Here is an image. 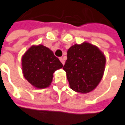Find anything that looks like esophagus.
<instances>
[{
	"label": "esophagus",
	"mask_w": 125,
	"mask_h": 125,
	"mask_svg": "<svg viewBox=\"0 0 125 125\" xmlns=\"http://www.w3.org/2000/svg\"><path fill=\"white\" fill-rule=\"evenodd\" d=\"M59 60H60V62H61L62 63L63 65V64L65 63V61H64V59H63V58H62V57H60V58H59Z\"/></svg>",
	"instance_id": "1"
}]
</instances>
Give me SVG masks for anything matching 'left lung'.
<instances>
[{
	"label": "left lung",
	"instance_id": "left-lung-1",
	"mask_svg": "<svg viewBox=\"0 0 125 125\" xmlns=\"http://www.w3.org/2000/svg\"><path fill=\"white\" fill-rule=\"evenodd\" d=\"M106 58L96 46L84 42L71 46L63 69L71 89L87 93L97 86L104 71Z\"/></svg>",
	"mask_w": 125,
	"mask_h": 125
}]
</instances>
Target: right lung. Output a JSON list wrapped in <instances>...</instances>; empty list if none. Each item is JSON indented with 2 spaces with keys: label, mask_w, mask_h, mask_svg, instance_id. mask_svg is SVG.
I'll return each instance as SVG.
<instances>
[{
  "label": "right lung",
  "mask_w": 125,
  "mask_h": 125,
  "mask_svg": "<svg viewBox=\"0 0 125 125\" xmlns=\"http://www.w3.org/2000/svg\"><path fill=\"white\" fill-rule=\"evenodd\" d=\"M63 64L54 53L42 45L30 48L22 58V68L25 78L38 88L49 86L54 71Z\"/></svg>",
  "instance_id": "add662e5"
}]
</instances>
